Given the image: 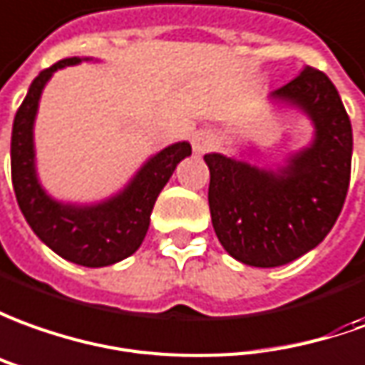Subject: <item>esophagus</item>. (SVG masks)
I'll list each match as a JSON object with an SVG mask.
<instances>
[{"label":"esophagus","mask_w":365,"mask_h":365,"mask_svg":"<svg viewBox=\"0 0 365 365\" xmlns=\"http://www.w3.org/2000/svg\"><path fill=\"white\" fill-rule=\"evenodd\" d=\"M216 145V139L212 133H207V130H198L197 135L192 137V149H195V153H207V150H210L212 147Z\"/></svg>","instance_id":"34e87169"}]
</instances>
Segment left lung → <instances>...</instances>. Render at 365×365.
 I'll return each mask as SVG.
<instances>
[{
  "instance_id": "obj_1",
  "label": "left lung",
  "mask_w": 365,
  "mask_h": 365,
  "mask_svg": "<svg viewBox=\"0 0 365 365\" xmlns=\"http://www.w3.org/2000/svg\"><path fill=\"white\" fill-rule=\"evenodd\" d=\"M272 97L310 115L312 147L294 155L278 175L205 155L216 236L232 258L258 268L292 262L320 245L340 216L351 173L350 117L326 73L306 67Z\"/></svg>"
}]
</instances>
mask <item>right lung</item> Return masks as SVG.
I'll use <instances>...</instances> for the list:
<instances>
[{
  "instance_id": "right-lung-1",
  "label": "right lung",
  "mask_w": 365,
  "mask_h": 365,
  "mask_svg": "<svg viewBox=\"0 0 365 365\" xmlns=\"http://www.w3.org/2000/svg\"><path fill=\"white\" fill-rule=\"evenodd\" d=\"M79 61V57L57 61L49 69H43L31 83L14 119L11 182L27 225L53 252L69 262L99 268L137 252L149 230L150 212L158 192L168 182L178 163L190 155V145L177 143L160 150L140 168L139 175L120 195L101 205L69 207L47 197L37 182L34 165V119L37 103L53 71Z\"/></svg>"
}]
</instances>
